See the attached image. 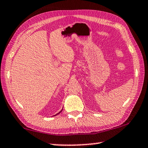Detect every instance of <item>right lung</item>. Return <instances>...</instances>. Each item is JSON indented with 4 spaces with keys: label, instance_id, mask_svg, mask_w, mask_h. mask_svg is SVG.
Masks as SVG:
<instances>
[{
    "label": "right lung",
    "instance_id": "right-lung-1",
    "mask_svg": "<svg viewBox=\"0 0 148 148\" xmlns=\"http://www.w3.org/2000/svg\"><path fill=\"white\" fill-rule=\"evenodd\" d=\"M62 110H61V111H60V112H58V113H57V114H59V113H60V112H61V111H62ZM57 114H55V115H57Z\"/></svg>",
    "mask_w": 148,
    "mask_h": 148
}]
</instances>
